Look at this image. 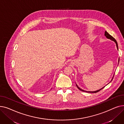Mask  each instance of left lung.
<instances>
[{"mask_svg":"<svg viewBox=\"0 0 124 124\" xmlns=\"http://www.w3.org/2000/svg\"><path fill=\"white\" fill-rule=\"evenodd\" d=\"M105 36L108 38V39H110V40H112V41H114L115 42V43L116 44V48H117V49L118 50V43H117V42H116V41L115 40V39L114 38H113L111 35H110L108 32L107 31H105ZM119 60H120V59H119ZM113 78H114V76H113V78H112V80H113ZM112 80L110 81H112ZM76 86L77 87V88H78L79 90H80L81 91H82V92H86V93H97V92H99V91H100L101 89H102L103 87H105V86H104L103 87H102V88H101V89H99V90H96V91H94V92H87V91H85V90H83V89H81V88H80L78 86H77V84H76Z\"/></svg>","mask_w":124,"mask_h":124,"instance_id":"left-lung-1","label":"left lung"}]
</instances>
